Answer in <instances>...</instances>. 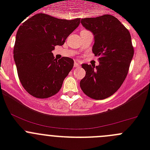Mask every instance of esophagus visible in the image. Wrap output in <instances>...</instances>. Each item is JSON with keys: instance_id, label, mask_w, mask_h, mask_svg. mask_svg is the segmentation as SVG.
Instances as JSON below:
<instances>
[{"instance_id": "obj_1", "label": "esophagus", "mask_w": 150, "mask_h": 150, "mask_svg": "<svg viewBox=\"0 0 150 150\" xmlns=\"http://www.w3.org/2000/svg\"><path fill=\"white\" fill-rule=\"evenodd\" d=\"M79 66H80V65H79V64L77 63V62H74V67H79Z\"/></svg>"}]
</instances>
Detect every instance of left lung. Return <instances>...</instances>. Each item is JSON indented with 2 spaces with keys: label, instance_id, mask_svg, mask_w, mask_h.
Here are the masks:
<instances>
[{
  "label": "left lung",
  "instance_id": "left-lung-1",
  "mask_svg": "<svg viewBox=\"0 0 150 150\" xmlns=\"http://www.w3.org/2000/svg\"><path fill=\"white\" fill-rule=\"evenodd\" d=\"M81 23L95 35L92 52L99 65L83 64L86 76L80 88L88 97L102 100L116 92L125 79L134 55L131 34L113 16L85 18Z\"/></svg>",
  "mask_w": 150,
  "mask_h": 150
}]
</instances>
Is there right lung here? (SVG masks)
<instances>
[{
    "mask_svg": "<svg viewBox=\"0 0 150 150\" xmlns=\"http://www.w3.org/2000/svg\"><path fill=\"white\" fill-rule=\"evenodd\" d=\"M79 23V18L67 20L38 13L19 26L13 54L18 78L28 93L43 99L59 92L74 60H57L52 51L62 46Z\"/></svg>",
    "mask_w": 150,
    "mask_h": 150,
    "instance_id": "obj_1",
    "label": "right lung"
}]
</instances>
